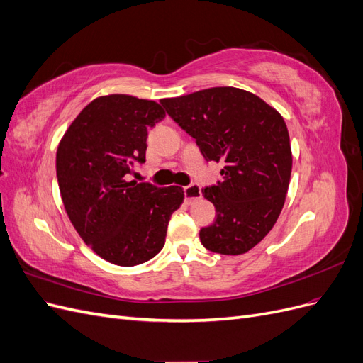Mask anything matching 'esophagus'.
<instances>
[{
    "mask_svg": "<svg viewBox=\"0 0 363 363\" xmlns=\"http://www.w3.org/2000/svg\"><path fill=\"white\" fill-rule=\"evenodd\" d=\"M184 191V201L186 204H192L196 200L201 199V188L199 184H189L183 189Z\"/></svg>",
    "mask_w": 363,
    "mask_h": 363,
    "instance_id": "esophagus-1",
    "label": "esophagus"
}]
</instances>
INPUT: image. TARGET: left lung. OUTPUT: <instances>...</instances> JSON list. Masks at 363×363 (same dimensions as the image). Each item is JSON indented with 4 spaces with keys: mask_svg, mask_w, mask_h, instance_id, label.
I'll list each match as a JSON object with an SVG mask.
<instances>
[{
    "mask_svg": "<svg viewBox=\"0 0 363 363\" xmlns=\"http://www.w3.org/2000/svg\"><path fill=\"white\" fill-rule=\"evenodd\" d=\"M192 136L206 162H223V182L201 192L216 219L200 230L201 244L219 255H244L276 224L289 188L292 152L281 115L236 87H211L160 101Z\"/></svg>",
    "mask_w": 363,
    "mask_h": 363,
    "instance_id": "8db88e82",
    "label": "left lung"
}]
</instances>
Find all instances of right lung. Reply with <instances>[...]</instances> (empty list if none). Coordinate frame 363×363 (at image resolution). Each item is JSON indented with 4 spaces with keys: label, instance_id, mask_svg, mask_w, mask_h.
<instances>
[{
    "label": "right lung",
    "instance_id": "1",
    "mask_svg": "<svg viewBox=\"0 0 363 363\" xmlns=\"http://www.w3.org/2000/svg\"><path fill=\"white\" fill-rule=\"evenodd\" d=\"M163 118L156 101L100 96L59 144L56 172L65 211L84 244L113 265L135 267L155 257L183 203L179 186L128 180L135 164L145 163L148 128Z\"/></svg>",
    "mask_w": 363,
    "mask_h": 363
}]
</instances>
